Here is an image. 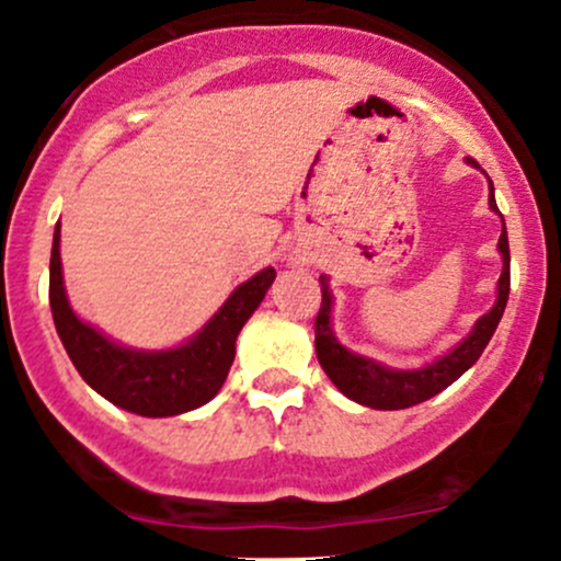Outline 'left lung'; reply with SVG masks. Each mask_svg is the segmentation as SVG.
<instances>
[{"mask_svg": "<svg viewBox=\"0 0 561 561\" xmlns=\"http://www.w3.org/2000/svg\"><path fill=\"white\" fill-rule=\"evenodd\" d=\"M474 165V160H469ZM489 206L494 211V186H491ZM502 217V214H500ZM500 252H502V276L500 287H496V304L491 307V312H485L474 322L472 333L463 339L458 347L450 350L448 355L437 358L434 364L423 366V369H388L380 366L377 360L364 358V355H355L350 350H344L336 342L331 328V307L333 296L328 290L325 276H320L322 282V301L320 312L314 317V350L317 360H320L322 371L331 377V382L342 390L347 399L358 401V404L371 407V410H404V407L421 404V401L432 399L439 390H445L450 382H456L474 360L483 355L485 344L494 336L496 325H500L502 312L507 307V296H511V247H507V230L505 219H502V236H500Z\"/></svg>", "mask_w": 561, "mask_h": 561, "instance_id": "obj_1", "label": "left lung"}]
</instances>
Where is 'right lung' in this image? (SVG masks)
I'll list each match as a JSON object with an SVG mask.
<instances>
[{"label":"right lung","mask_w":561,"mask_h":561,"mask_svg":"<svg viewBox=\"0 0 561 561\" xmlns=\"http://www.w3.org/2000/svg\"><path fill=\"white\" fill-rule=\"evenodd\" d=\"M274 279L276 271L263 268L236 287L233 296L208 320V325L181 347L160 350V353L129 350L105 339L89 322L78 320L67 304L59 260V225H56L48 298L56 333L78 375L122 410L144 417H168L203 407L217 396L233 366L239 331L260 307Z\"/></svg>","instance_id":"obj_1"}]
</instances>
